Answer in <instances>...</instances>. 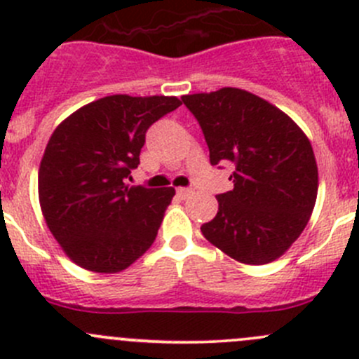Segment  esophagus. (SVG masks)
Wrapping results in <instances>:
<instances>
[{"mask_svg":"<svg viewBox=\"0 0 359 359\" xmlns=\"http://www.w3.org/2000/svg\"><path fill=\"white\" fill-rule=\"evenodd\" d=\"M193 193H194V191L191 189V187H179V189H177V194H179V196L182 198V200L189 198Z\"/></svg>","mask_w":359,"mask_h":359,"instance_id":"esophagus-1","label":"esophagus"}]
</instances>
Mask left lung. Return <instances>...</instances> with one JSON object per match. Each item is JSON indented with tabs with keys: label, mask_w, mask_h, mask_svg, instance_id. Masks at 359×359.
Instances as JSON below:
<instances>
[{
	"label": "left lung",
	"mask_w": 359,
	"mask_h": 359,
	"mask_svg": "<svg viewBox=\"0 0 359 359\" xmlns=\"http://www.w3.org/2000/svg\"><path fill=\"white\" fill-rule=\"evenodd\" d=\"M200 123L212 165L233 166V191L201 233L241 264L280 259L300 236L318 196V165L306 133L288 114L241 88L184 95Z\"/></svg>",
	"instance_id": "1"
}]
</instances>
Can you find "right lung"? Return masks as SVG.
Segmentation results:
<instances>
[{"label":"right lung","mask_w":359,"mask_h":359,"mask_svg":"<svg viewBox=\"0 0 359 359\" xmlns=\"http://www.w3.org/2000/svg\"><path fill=\"white\" fill-rule=\"evenodd\" d=\"M177 97L109 95L67 116L50 137L38 173L50 233L79 267L112 274L156 240L173 187H128L146 132L180 106Z\"/></svg>","instance_id":"obj_1"}]
</instances>
